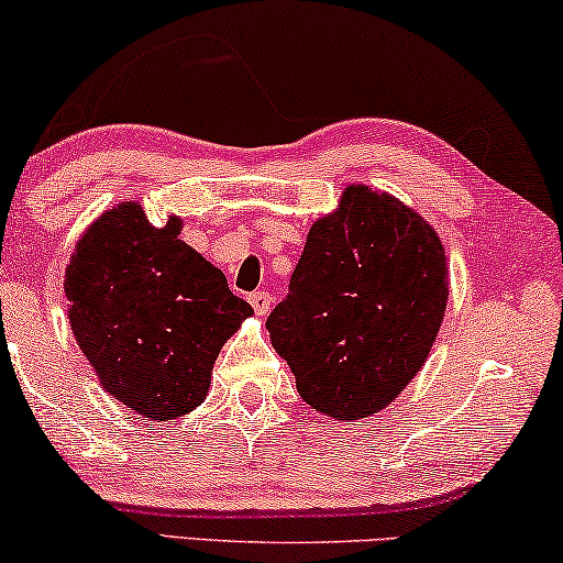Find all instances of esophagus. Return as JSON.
Listing matches in <instances>:
<instances>
[{
	"label": "esophagus",
	"mask_w": 563,
	"mask_h": 563,
	"mask_svg": "<svg viewBox=\"0 0 563 563\" xmlns=\"http://www.w3.org/2000/svg\"><path fill=\"white\" fill-rule=\"evenodd\" d=\"M250 303H252V308H255L260 316H263V313H267V308H271L273 298H271V292L255 290V292H250Z\"/></svg>",
	"instance_id": "obj_1"
}]
</instances>
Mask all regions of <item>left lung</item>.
Returning <instances> with one entry per match:
<instances>
[{
    "mask_svg": "<svg viewBox=\"0 0 563 563\" xmlns=\"http://www.w3.org/2000/svg\"><path fill=\"white\" fill-rule=\"evenodd\" d=\"M446 298L437 232L393 196L350 186L311 227L288 296L265 327L300 398L357 421L390 406L423 367Z\"/></svg>",
    "mask_w": 563,
    "mask_h": 563,
    "instance_id": "8db88e82",
    "label": "left lung"
}]
</instances>
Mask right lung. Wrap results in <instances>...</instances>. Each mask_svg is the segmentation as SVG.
<instances>
[{"mask_svg":"<svg viewBox=\"0 0 563 563\" xmlns=\"http://www.w3.org/2000/svg\"><path fill=\"white\" fill-rule=\"evenodd\" d=\"M178 234V219L157 229L126 201L86 229L66 271L78 346L107 393L150 421L201 406L221 344L252 313Z\"/></svg>","mask_w":563,"mask_h":563,"instance_id":"add662e5","label":"right lung"}]
</instances>
